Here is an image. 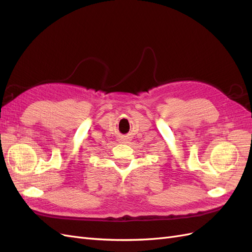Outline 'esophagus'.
<instances>
[{
  "label": "esophagus",
  "instance_id": "obj_1",
  "mask_svg": "<svg viewBox=\"0 0 252 252\" xmlns=\"http://www.w3.org/2000/svg\"><path fill=\"white\" fill-rule=\"evenodd\" d=\"M125 140H126V139H125Z\"/></svg>",
  "mask_w": 252,
  "mask_h": 252
}]
</instances>
